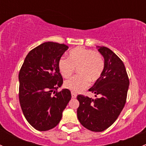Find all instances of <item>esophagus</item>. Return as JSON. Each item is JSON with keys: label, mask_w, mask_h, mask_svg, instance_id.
<instances>
[{"label": "esophagus", "mask_w": 146, "mask_h": 146, "mask_svg": "<svg viewBox=\"0 0 146 146\" xmlns=\"http://www.w3.org/2000/svg\"><path fill=\"white\" fill-rule=\"evenodd\" d=\"M71 96H72V98H76V96H77V95H76V93H74L73 92H71Z\"/></svg>", "instance_id": "esophagus-1"}]
</instances>
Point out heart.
<instances>
[{"label": "heart", "mask_w": 146, "mask_h": 146, "mask_svg": "<svg viewBox=\"0 0 146 146\" xmlns=\"http://www.w3.org/2000/svg\"><path fill=\"white\" fill-rule=\"evenodd\" d=\"M104 67L105 61L100 53L80 46L70 51L68 58L63 57L58 61L59 72L65 78L70 77L77 69L78 75L64 82L65 88L75 92L85 90L90 82L98 81Z\"/></svg>", "instance_id": "heart-1"}]
</instances>
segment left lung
I'll return each instance as SVG.
<instances>
[{
  "instance_id": "1",
  "label": "left lung",
  "mask_w": 146,
  "mask_h": 146,
  "mask_svg": "<svg viewBox=\"0 0 146 146\" xmlns=\"http://www.w3.org/2000/svg\"><path fill=\"white\" fill-rule=\"evenodd\" d=\"M98 51L104 56L105 67L100 78L88 90L97 98L77 96L79 121L95 132L103 131L117 120L126 104L129 86L126 68L118 56L105 46H100Z\"/></svg>"
}]
</instances>
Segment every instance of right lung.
Returning a JSON list of instances; mask_svg holds the SVG:
<instances>
[{"instance_id":"right-lung-1","label":"right lung","mask_w":146,"mask_h":146,"mask_svg":"<svg viewBox=\"0 0 146 146\" xmlns=\"http://www.w3.org/2000/svg\"><path fill=\"white\" fill-rule=\"evenodd\" d=\"M68 48L64 44L44 42L31 50L19 73V100L29 124L40 131L58 125L70 100L68 89L57 90L63 84L58 61Z\"/></svg>"}]
</instances>
